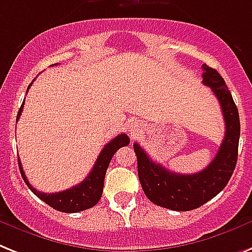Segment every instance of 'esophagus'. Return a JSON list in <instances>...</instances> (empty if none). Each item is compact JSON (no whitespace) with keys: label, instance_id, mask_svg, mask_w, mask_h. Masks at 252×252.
Segmentation results:
<instances>
[{"label":"esophagus","instance_id":"34e87169","mask_svg":"<svg viewBox=\"0 0 252 252\" xmlns=\"http://www.w3.org/2000/svg\"><path fill=\"white\" fill-rule=\"evenodd\" d=\"M140 125L138 124V122H132L131 126H130V134H131V136H136L140 132Z\"/></svg>","mask_w":252,"mask_h":252}]
</instances>
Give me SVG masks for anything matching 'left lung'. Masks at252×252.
I'll use <instances>...</instances> for the list:
<instances>
[{
	"label": "left lung",
	"mask_w": 252,
	"mask_h": 252,
	"mask_svg": "<svg viewBox=\"0 0 252 252\" xmlns=\"http://www.w3.org/2000/svg\"><path fill=\"white\" fill-rule=\"evenodd\" d=\"M202 67L203 84L212 88L225 120L224 140L211 164L195 174L173 173L152 161L146 151L134 143L139 181L144 194L155 204L173 211H191L215 198L228 185L238 158L241 124L237 105L222 76L209 66Z\"/></svg>",
	"instance_id": "left-lung-1"
}]
</instances>
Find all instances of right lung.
Returning <instances> with one entry per match:
<instances>
[{
	"label": "right lung",
	"mask_w": 252,
	"mask_h": 252,
	"mask_svg": "<svg viewBox=\"0 0 252 252\" xmlns=\"http://www.w3.org/2000/svg\"><path fill=\"white\" fill-rule=\"evenodd\" d=\"M31 84L28 86V88L31 87ZM23 105L24 101L23 104H22L19 112H18L17 121L19 120V117H21L22 110H23ZM128 143H130V139H128V136L126 135V134H120V135H117L116 138L112 139V140H110L108 144H105V147L102 148V151L100 152V155H98L97 160L94 162L91 173L88 174L86 180L82 181V182H80L79 185H76V186H72L71 189H67V190L65 191H61V192H54V194H45V192H41V191H37L36 189H33V187L31 186V183L28 182L26 174H24L19 158H18V164H19V170H21V174L22 177H23L24 182L27 183V186L30 187V190H31L37 198H40L43 202H45L48 206H50L54 209H57L60 212L75 213L80 212V211H84V209L92 208V207L97 204L98 200L101 199L102 189H104V178H105L106 169L109 166L110 160H112L114 154L120 150L121 147L128 146Z\"/></svg>",
	"instance_id": "right-lung-1"
}]
</instances>
